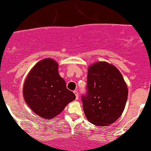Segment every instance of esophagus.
Here are the masks:
<instances>
[{
    "label": "esophagus",
    "mask_w": 151,
    "mask_h": 151,
    "mask_svg": "<svg viewBox=\"0 0 151 151\" xmlns=\"http://www.w3.org/2000/svg\"><path fill=\"white\" fill-rule=\"evenodd\" d=\"M74 94H75V96H76V99H78V97H79V93H78V92L77 91V90H74Z\"/></svg>",
    "instance_id": "34e87169"
}]
</instances>
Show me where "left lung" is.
<instances>
[{
	"label": "left lung",
	"mask_w": 151,
	"mask_h": 151,
	"mask_svg": "<svg viewBox=\"0 0 151 151\" xmlns=\"http://www.w3.org/2000/svg\"><path fill=\"white\" fill-rule=\"evenodd\" d=\"M86 95L82 96L83 109L90 123L108 126L121 116L128 96V89L121 72L104 61L89 67Z\"/></svg>",
	"instance_id": "1"
}]
</instances>
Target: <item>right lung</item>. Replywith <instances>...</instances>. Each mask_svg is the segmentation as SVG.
I'll list each match as a JSON object with an SVG mask.
<instances>
[{
	"mask_svg": "<svg viewBox=\"0 0 151 151\" xmlns=\"http://www.w3.org/2000/svg\"><path fill=\"white\" fill-rule=\"evenodd\" d=\"M23 96L32 111L46 119L58 115L76 98L66 88L58 74V63L52 58H44L31 69L24 84Z\"/></svg>",
	"mask_w": 151,
	"mask_h": 151,
	"instance_id": "right-lung-1",
	"label": "right lung"
}]
</instances>
